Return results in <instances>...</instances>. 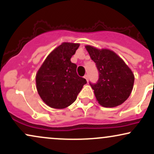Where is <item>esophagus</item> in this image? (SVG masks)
<instances>
[{"mask_svg": "<svg viewBox=\"0 0 154 154\" xmlns=\"http://www.w3.org/2000/svg\"><path fill=\"white\" fill-rule=\"evenodd\" d=\"M84 78H85L86 80H87L88 82V75H85V76H84Z\"/></svg>", "mask_w": 154, "mask_h": 154, "instance_id": "obj_1", "label": "esophagus"}]
</instances>
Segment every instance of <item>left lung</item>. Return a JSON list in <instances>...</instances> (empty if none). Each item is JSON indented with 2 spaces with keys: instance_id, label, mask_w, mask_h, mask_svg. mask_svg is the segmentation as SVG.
<instances>
[{
  "instance_id": "obj_1",
  "label": "left lung",
  "mask_w": 154,
  "mask_h": 154,
  "mask_svg": "<svg viewBox=\"0 0 154 154\" xmlns=\"http://www.w3.org/2000/svg\"><path fill=\"white\" fill-rule=\"evenodd\" d=\"M85 48L99 73L98 82H90L98 103L104 107L121 105L133 88L135 77L132 70L114 51L100 50L91 45Z\"/></svg>"
}]
</instances>
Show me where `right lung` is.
<instances>
[{"mask_svg": "<svg viewBox=\"0 0 154 154\" xmlns=\"http://www.w3.org/2000/svg\"><path fill=\"white\" fill-rule=\"evenodd\" d=\"M78 43H63L51 53L36 74V88L42 100L54 109H64L77 99L87 81L77 75L71 58Z\"/></svg>", "mask_w": 154, "mask_h": 154, "instance_id": "obj_1", "label": "right lung"}]
</instances>
